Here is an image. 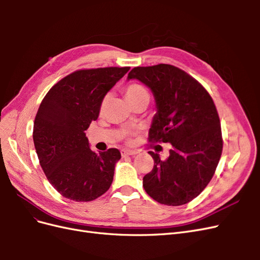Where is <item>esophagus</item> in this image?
Instances as JSON below:
<instances>
[{"label": "esophagus", "mask_w": 260, "mask_h": 260, "mask_svg": "<svg viewBox=\"0 0 260 260\" xmlns=\"http://www.w3.org/2000/svg\"><path fill=\"white\" fill-rule=\"evenodd\" d=\"M138 152L137 151H130V149H121V156L125 157V156H132L136 155Z\"/></svg>", "instance_id": "1"}]
</instances>
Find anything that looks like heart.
I'll return each mask as SVG.
<instances>
[{
    "label": "heart",
    "instance_id": "obj_1",
    "mask_svg": "<svg viewBox=\"0 0 260 260\" xmlns=\"http://www.w3.org/2000/svg\"><path fill=\"white\" fill-rule=\"evenodd\" d=\"M124 95H125V99L128 100L129 103L132 105L133 103H136V102H138L140 100L148 98V93H147L146 89L144 88L143 85H141V84L136 83V82H132V83H129L128 85H125ZM108 98H109L108 95H105L103 98V100H102L101 106H100L101 112L105 108V106L107 104ZM128 141H130V140L128 139Z\"/></svg>",
    "mask_w": 260,
    "mask_h": 260
}]
</instances>
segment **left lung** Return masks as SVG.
Instances as JSON below:
<instances>
[{
  "instance_id": "8db88e82",
  "label": "left lung",
  "mask_w": 260,
  "mask_h": 260,
  "mask_svg": "<svg viewBox=\"0 0 260 260\" xmlns=\"http://www.w3.org/2000/svg\"><path fill=\"white\" fill-rule=\"evenodd\" d=\"M138 79L154 93L157 113L148 142L171 143L167 159L148 152L154 167L143 187L164 205L180 206L199 196L214 177L223 140L216 105L207 90L184 70L168 64L135 67Z\"/></svg>"
}]
</instances>
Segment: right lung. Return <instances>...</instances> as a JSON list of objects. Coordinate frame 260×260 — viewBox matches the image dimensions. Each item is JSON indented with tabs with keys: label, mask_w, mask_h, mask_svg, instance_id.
<instances>
[{
	"label": "right lung",
	"mask_w": 260,
	"mask_h": 260,
	"mask_svg": "<svg viewBox=\"0 0 260 260\" xmlns=\"http://www.w3.org/2000/svg\"><path fill=\"white\" fill-rule=\"evenodd\" d=\"M130 67L80 69L55 83L35 118L34 143L49 182L75 202H91L112 185L117 148L95 153L84 131L100 114L101 102Z\"/></svg>",
	"instance_id": "obj_1"
}]
</instances>
